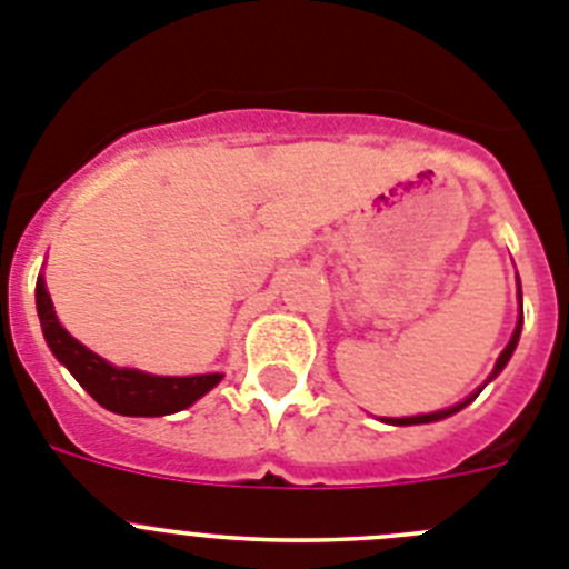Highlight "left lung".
<instances>
[{"label": "left lung", "mask_w": 569, "mask_h": 569, "mask_svg": "<svg viewBox=\"0 0 569 569\" xmlns=\"http://www.w3.org/2000/svg\"><path fill=\"white\" fill-rule=\"evenodd\" d=\"M519 299H521V288H519ZM519 336H521V316H519V325H516V330H512L510 345L505 347V353L499 356V361H496V367H492V376H499L501 370H505V365H507V361H510L512 350H516V345H519ZM492 376H490V379H492ZM465 405H470V399L461 401V405H456V407H447V410H439V413L410 416V419H390V425H427V421H439V419H447V416L459 413V410H461V407H465Z\"/></svg>", "instance_id": "obj_1"}]
</instances>
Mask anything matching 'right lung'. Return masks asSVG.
<instances>
[{"label":"right lung","instance_id":"add662e5","mask_svg":"<svg viewBox=\"0 0 569 569\" xmlns=\"http://www.w3.org/2000/svg\"><path fill=\"white\" fill-rule=\"evenodd\" d=\"M37 310L42 321V333L48 347L53 350L59 361L68 367L73 379L88 390L102 407L113 410L119 416H170L176 410L193 405L202 399L208 390H213L222 373L204 376H150L128 367H113L104 359H99L93 350L79 345L68 330L59 325L53 313L44 279L37 281Z\"/></svg>","mask_w":569,"mask_h":569}]
</instances>
